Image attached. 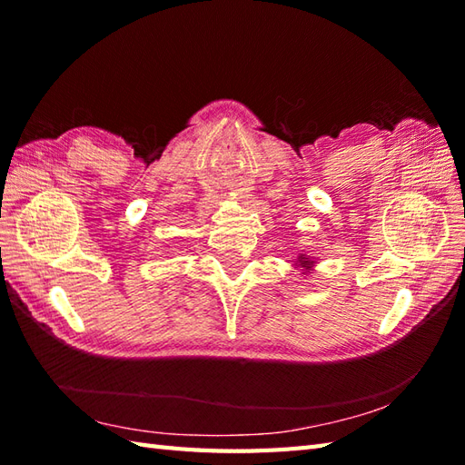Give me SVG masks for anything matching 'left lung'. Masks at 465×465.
Returning <instances> with one entry per match:
<instances>
[{
	"label": "left lung",
	"instance_id": "1",
	"mask_svg": "<svg viewBox=\"0 0 465 465\" xmlns=\"http://www.w3.org/2000/svg\"><path fill=\"white\" fill-rule=\"evenodd\" d=\"M315 263H318V262H315L313 258H310L308 253H300V255H298V260L293 262L295 268H302V273H303V275L312 273V272H313V265H315Z\"/></svg>",
	"mask_w": 465,
	"mask_h": 465
}]
</instances>
